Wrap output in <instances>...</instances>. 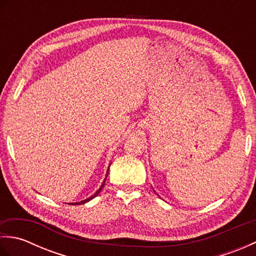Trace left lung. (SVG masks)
<instances>
[{
  "mask_svg": "<svg viewBox=\"0 0 256 256\" xmlns=\"http://www.w3.org/2000/svg\"><path fill=\"white\" fill-rule=\"evenodd\" d=\"M154 192H155V190H154Z\"/></svg>",
  "mask_w": 256,
  "mask_h": 256,
  "instance_id": "8db88e82",
  "label": "left lung"
}]
</instances>
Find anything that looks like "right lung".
Segmentation results:
<instances>
[{
  "label": "right lung",
  "mask_w": 256,
  "mask_h": 256,
  "mask_svg": "<svg viewBox=\"0 0 256 256\" xmlns=\"http://www.w3.org/2000/svg\"><path fill=\"white\" fill-rule=\"evenodd\" d=\"M110 165H111V162H110ZM110 165H108V172H106V178H104V180H103V182H102V184L100 186V188L96 190V192L91 196V197H89V198H86V199H84V200H82V201H78V202H72V204H74V206H77V204H86V202H88V201H90V200H92L94 199V197H96L98 194H99L100 192H101V190H102V188H103V186H104V184H106V177H108V168H110Z\"/></svg>",
  "instance_id": "obj_1"
}]
</instances>
